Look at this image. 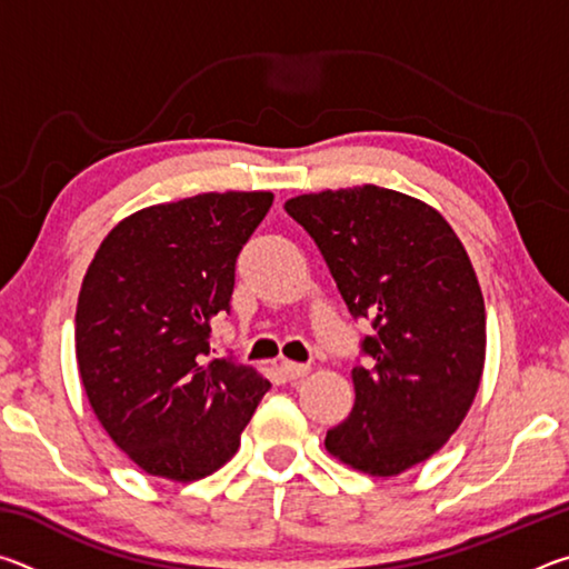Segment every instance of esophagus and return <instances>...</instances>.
Here are the masks:
<instances>
[{
	"mask_svg": "<svg viewBox=\"0 0 569 569\" xmlns=\"http://www.w3.org/2000/svg\"><path fill=\"white\" fill-rule=\"evenodd\" d=\"M281 371H283V377L286 379H303L308 371H311V366L308 363H296V361H283L281 363Z\"/></svg>",
	"mask_w": 569,
	"mask_h": 569,
	"instance_id": "obj_1",
	"label": "esophagus"
}]
</instances>
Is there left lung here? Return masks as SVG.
Returning a JSON list of instances; mask_svg holds the SVG:
<instances>
[{
    "label": "left lung",
    "instance_id": "1",
    "mask_svg": "<svg viewBox=\"0 0 569 569\" xmlns=\"http://www.w3.org/2000/svg\"><path fill=\"white\" fill-rule=\"evenodd\" d=\"M283 208L316 240L349 311L377 331L326 449L363 475L397 477L437 455L477 397L487 319L475 266L445 216L407 192L353 186Z\"/></svg>",
    "mask_w": 569,
    "mask_h": 569
}]
</instances>
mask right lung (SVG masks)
Masks as SVG:
<instances>
[{
  "mask_svg": "<svg viewBox=\"0 0 569 569\" xmlns=\"http://www.w3.org/2000/svg\"><path fill=\"white\" fill-rule=\"evenodd\" d=\"M271 203L268 190H228L142 208L104 236L82 278L80 381L108 437L152 477L213 475L271 389L253 366L206 359L236 258Z\"/></svg>",
  "mask_w": 569,
  "mask_h": 569,
  "instance_id": "obj_1",
  "label": "right lung"
}]
</instances>
